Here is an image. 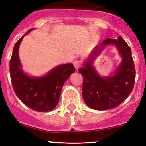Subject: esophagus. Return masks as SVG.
<instances>
[{
	"instance_id": "1",
	"label": "esophagus",
	"mask_w": 146,
	"mask_h": 146,
	"mask_svg": "<svg viewBox=\"0 0 146 146\" xmlns=\"http://www.w3.org/2000/svg\"><path fill=\"white\" fill-rule=\"evenodd\" d=\"M73 65H74V67H75L76 69L77 68H79L82 66V62L79 60H76V61H73Z\"/></svg>"
}]
</instances>
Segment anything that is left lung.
Instances as JSON below:
<instances>
[{"label": "left lung", "mask_w": 146, "mask_h": 146, "mask_svg": "<svg viewBox=\"0 0 146 146\" xmlns=\"http://www.w3.org/2000/svg\"><path fill=\"white\" fill-rule=\"evenodd\" d=\"M115 44L123 58L120 67L113 77L103 78L92 67V59L104 45ZM79 72L83 76L82 96L85 104L95 110H107L120 105L132 92L136 78L134 62L131 48L121 36L117 39L104 40L102 46L97 47L90 58Z\"/></svg>", "instance_id": "8db88e82"}]
</instances>
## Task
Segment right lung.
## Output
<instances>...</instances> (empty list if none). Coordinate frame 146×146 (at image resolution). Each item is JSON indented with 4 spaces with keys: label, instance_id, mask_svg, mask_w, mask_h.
Listing matches in <instances>:
<instances>
[{
    "label": "right lung",
    "instance_id": "right-lung-1",
    "mask_svg": "<svg viewBox=\"0 0 146 146\" xmlns=\"http://www.w3.org/2000/svg\"><path fill=\"white\" fill-rule=\"evenodd\" d=\"M23 37L15 42L9 61L10 78L14 92L21 101L31 110L50 112L58 104L63 85L71 73L75 72V68L73 64H67L57 67L46 76H28L21 69L19 58V46Z\"/></svg>",
    "mask_w": 146,
    "mask_h": 146
}]
</instances>
